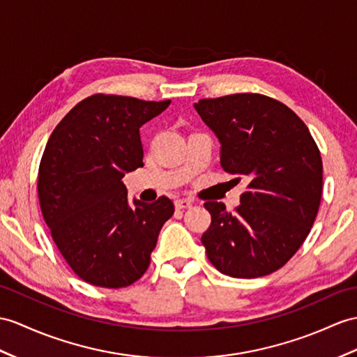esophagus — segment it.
Segmentation results:
<instances>
[{"label": "esophagus", "mask_w": 357, "mask_h": 357, "mask_svg": "<svg viewBox=\"0 0 357 357\" xmlns=\"http://www.w3.org/2000/svg\"><path fill=\"white\" fill-rule=\"evenodd\" d=\"M189 207H192V202H190V199H186V198L176 199V208H178V211H181V208H189Z\"/></svg>", "instance_id": "obj_1"}]
</instances>
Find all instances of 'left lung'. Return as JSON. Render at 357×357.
Returning <instances> with one entry per match:
<instances>
[{
    "label": "left lung",
    "mask_w": 357,
    "mask_h": 357,
    "mask_svg": "<svg viewBox=\"0 0 357 357\" xmlns=\"http://www.w3.org/2000/svg\"><path fill=\"white\" fill-rule=\"evenodd\" d=\"M221 144L225 172L248 180L236 212L208 202L202 236L212 265L225 275L255 279L282 268L314 224L323 194V162L306 124L283 102L234 93L194 104Z\"/></svg>",
    "instance_id": "8db88e82"
}]
</instances>
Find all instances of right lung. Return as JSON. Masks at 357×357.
Masks as SVG:
<instances>
[{
    "mask_svg": "<svg viewBox=\"0 0 357 357\" xmlns=\"http://www.w3.org/2000/svg\"><path fill=\"white\" fill-rule=\"evenodd\" d=\"M169 104L92 95L48 139L38 178L43 220L68 265L93 286L118 289L141 279L174 213L167 197L130 204L123 181L144 167L139 128Z\"/></svg>",
    "mask_w": 357,
    "mask_h": 357,
    "instance_id": "add662e5",
    "label": "right lung"
}]
</instances>
